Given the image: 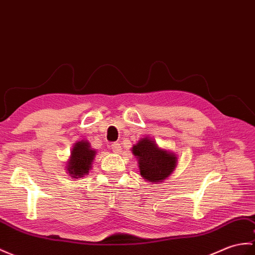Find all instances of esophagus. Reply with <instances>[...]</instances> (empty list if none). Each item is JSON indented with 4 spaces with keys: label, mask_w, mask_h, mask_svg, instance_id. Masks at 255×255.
I'll use <instances>...</instances> for the list:
<instances>
[{
    "label": "esophagus",
    "mask_w": 255,
    "mask_h": 255,
    "mask_svg": "<svg viewBox=\"0 0 255 255\" xmlns=\"http://www.w3.org/2000/svg\"><path fill=\"white\" fill-rule=\"evenodd\" d=\"M111 147L114 153H120L122 151V146L120 143H118V142H114V143H112Z\"/></svg>",
    "instance_id": "34e87169"
}]
</instances>
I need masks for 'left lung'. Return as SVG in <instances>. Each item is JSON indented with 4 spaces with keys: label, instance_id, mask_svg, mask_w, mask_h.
Here are the masks:
<instances>
[{
    "label": "left lung",
    "instance_id": "obj_1",
    "mask_svg": "<svg viewBox=\"0 0 255 255\" xmlns=\"http://www.w3.org/2000/svg\"><path fill=\"white\" fill-rule=\"evenodd\" d=\"M132 151L139 158L140 174L147 181H163L176 166L177 158L175 154L158 149L154 141L150 139L140 140L137 145H133Z\"/></svg>",
    "mask_w": 255,
    "mask_h": 255
}]
</instances>
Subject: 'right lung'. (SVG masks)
<instances>
[{
	"label": "right lung",
	"mask_w": 255,
	"mask_h": 255,
	"mask_svg": "<svg viewBox=\"0 0 255 255\" xmlns=\"http://www.w3.org/2000/svg\"><path fill=\"white\" fill-rule=\"evenodd\" d=\"M96 151L92 150L87 141H80L74 145L72 157L68 162V171L75 178L89 173Z\"/></svg>",
	"instance_id": "obj_1"
}]
</instances>
